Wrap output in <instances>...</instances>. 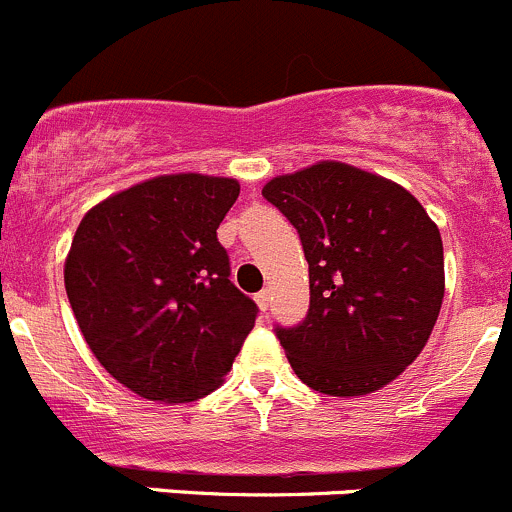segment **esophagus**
Here are the masks:
<instances>
[{
  "label": "esophagus",
  "mask_w": 512,
  "mask_h": 512,
  "mask_svg": "<svg viewBox=\"0 0 512 512\" xmlns=\"http://www.w3.org/2000/svg\"><path fill=\"white\" fill-rule=\"evenodd\" d=\"M268 300H271V295H268V291H258L256 293V303H258V308L263 310V313H266V310H268Z\"/></svg>",
  "instance_id": "34e87169"
}]
</instances>
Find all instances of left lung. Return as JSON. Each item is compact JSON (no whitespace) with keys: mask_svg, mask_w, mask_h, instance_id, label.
I'll return each instance as SVG.
<instances>
[{"mask_svg":"<svg viewBox=\"0 0 512 512\" xmlns=\"http://www.w3.org/2000/svg\"><path fill=\"white\" fill-rule=\"evenodd\" d=\"M263 197L308 261V315L276 328L300 382L360 397L399 377L444 300V244L426 209L397 182L328 160L273 177Z\"/></svg>","mask_w":512,"mask_h":512,"instance_id":"8db88e82","label":"left lung"}]
</instances>
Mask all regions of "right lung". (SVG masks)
I'll return each instance as SVG.
<instances>
[{
	"label": "right lung",
	"mask_w": 512,
	"mask_h": 512,
	"mask_svg": "<svg viewBox=\"0 0 512 512\" xmlns=\"http://www.w3.org/2000/svg\"><path fill=\"white\" fill-rule=\"evenodd\" d=\"M239 182L162 175L96 204L63 281L100 365L150 402H194L224 382L256 303L229 281L217 229Z\"/></svg>",
	"instance_id": "obj_1"
}]
</instances>
